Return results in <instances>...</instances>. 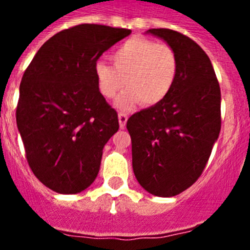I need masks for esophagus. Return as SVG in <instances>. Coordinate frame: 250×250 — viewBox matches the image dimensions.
I'll use <instances>...</instances> for the list:
<instances>
[{
  "label": "esophagus",
  "instance_id": "34e87169",
  "mask_svg": "<svg viewBox=\"0 0 250 250\" xmlns=\"http://www.w3.org/2000/svg\"><path fill=\"white\" fill-rule=\"evenodd\" d=\"M126 121H127V114H125V112H119V124H120L121 129L125 127Z\"/></svg>",
  "mask_w": 250,
  "mask_h": 250
}]
</instances>
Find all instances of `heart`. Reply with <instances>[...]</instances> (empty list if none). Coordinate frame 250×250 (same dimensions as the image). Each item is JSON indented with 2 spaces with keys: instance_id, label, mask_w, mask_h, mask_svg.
Returning <instances> with one entry per match:
<instances>
[{
  "instance_id": "1",
  "label": "heart",
  "mask_w": 250,
  "mask_h": 250,
  "mask_svg": "<svg viewBox=\"0 0 250 250\" xmlns=\"http://www.w3.org/2000/svg\"><path fill=\"white\" fill-rule=\"evenodd\" d=\"M114 66L98 61L94 66L95 77L104 98L119 99L123 107L139 101L145 106L161 103L171 92L179 72V59L175 50L167 43L156 42L135 36L126 40L112 52Z\"/></svg>"
}]
</instances>
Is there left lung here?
Returning a JSON list of instances; mask_svg holds the SVG:
<instances>
[{"mask_svg": "<svg viewBox=\"0 0 250 250\" xmlns=\"http://www.w3.org/2000/svg\"><path fill=\"white\" fill-rule=\"evenodd\" d=\"M147 32L175 50L179 72L161 103L131 115L132 169L145 190L174 196L202 175L222 127L220 86L210 60L190 37L169 28Z\"/></svg>", "mask_w": 250, "mask_h": 250, "instance_id": "8db88e82", "label": "left lung"}]
</instances>
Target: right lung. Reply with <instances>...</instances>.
<instances>
[{
	"mask_svg": "<svg viewBox=\"0 0 250 250\" xmlns=\"http://www.w3.org/2000/svg\"><path fill=\"white\" fill-rule=\"evenodd\" d=\"M131 30L83 23L60 31L37 51L20 83L16 123L40 182L60 194L92 184L103 149L119 130L94 66Z\"/></svg>",
	"mask_w": 250,
	"mask_h": 250,
	"instance_id": "add662e5",
	"label": "right lung"
}]
</instances>
